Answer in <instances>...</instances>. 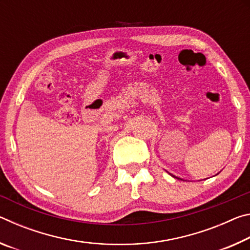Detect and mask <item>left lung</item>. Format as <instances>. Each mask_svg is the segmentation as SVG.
Masks as SVG:
<instances>
[{
	"instance_id": "1",
	"label": "left lung",
	"mask_w": 250,
	"mask_h": 250,
	"mask_svg": "<svg viewBox=\"0 0 250 250\" xmlns=\"http://www.w3.org/2000/svg\"><path fill=\"white\" fill-rule=\"evenodd\" d=\"M170 174H171V173H170ZM173 177H175V179H177V180H182V179H180V177H177V176H175V175H173V174H171ZM184 181V180H183Z\"/></svg>"
}]
</instances>
